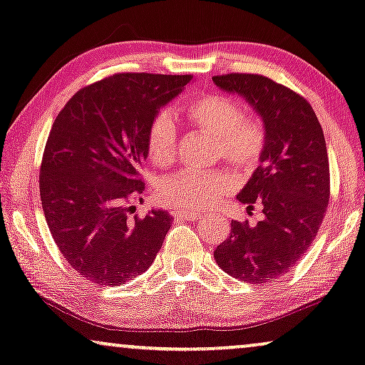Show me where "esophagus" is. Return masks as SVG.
<instances>
[{"label":"esophagus","mask_w":365,"mask_h":365,"mask_svg":"<svg viewBox=\"0 0 365 365\" xmlns=\"http://www.w3.org/2000/svg\"><path fill=\"white\" fill-rule=\"evenodd\" d=\"M173 215L177 218H183V220H195V218L200 217L198 212H192V210H183V208H178V210L173 212Z\"/></svg>","instance_id":"obj_1"}]
</instances>
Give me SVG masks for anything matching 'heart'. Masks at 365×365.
I'll return each mask as SVG.
<instances>
[{
    "mask_svg": "<svg viewBox=\"0 0 365 365\" xmlns=\"http://www.w3.org/2000/svg\"><path fill=\"white\" fill-rule=\"evenodd\" d=\"M188 125L213 138V160H227L240 175H250L265 155L267 133L264 123L254 115H245L244 106L227 95H203L188 100L182 108ZM177 128L172 116L160 113L152 121L147 137L150 162L165 167L177 155ZM235 190V177L228 170L210 172L183 170L163 178L158 197L170 207L200 212L213 208Z\"/></svg>",
    "mask_w": 365,
    "mask_h": 365,
    "instance_id": "heart-1",
    "label": "heart"
}]
</instances>
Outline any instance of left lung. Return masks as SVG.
<instances>
[{"label": "left lung", "instance_id": "1", "mask_svg": "<svg viewBox=\"0 0 365 365\" xmlns=\"http://www.w3.org/2000/svg\"><path fill=\"white\" fill-rule=\"evenodd\" d=\"M227 93L240 95L262 118L267 147L262 162L237 198L257 225L232 222L230 237L213 252L225 274L267 284L287 274L309 250L324 220L330 195L329 157L312 106L287 86L249 73L213 76Z\"/></svg>", "mask_w": 365, "mask_h": 365}]
</instances>
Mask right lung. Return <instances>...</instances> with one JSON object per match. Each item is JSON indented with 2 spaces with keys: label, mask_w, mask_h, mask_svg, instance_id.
<instances>
[{
  "label": "right lung",
  "mask_w": 365,
  "mask_h": 365,
  "mask_svg": "<svg viewBox=\"0 0 365 365\" xmlns=\"http://www.w3.org/2000/svg\"><path fill=\"white\" fill-rule=\"evenodd\" d=\"M192 75L120 73L85 86L58 113L40 170L45 218L78 274L120 285L153 264L172 225L165 210L133 215L145 190L140 168L158 110Z\"/></svg>",
  "instance_id": "obj_1"
}]
</instances>
